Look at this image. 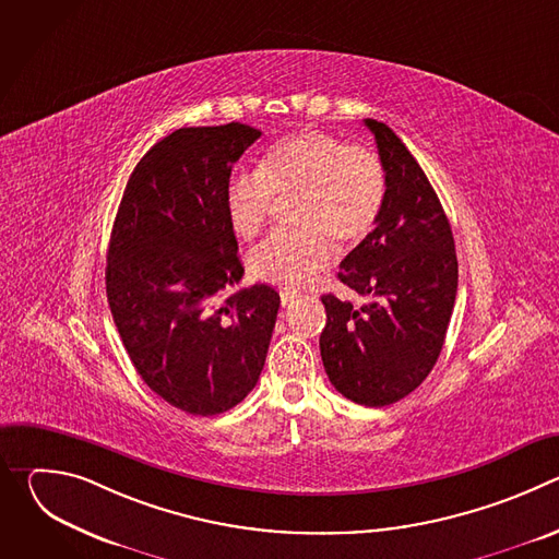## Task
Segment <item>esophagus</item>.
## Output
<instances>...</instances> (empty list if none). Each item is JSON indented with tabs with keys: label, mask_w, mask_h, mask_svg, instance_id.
Listing matches in <instances>:
<instances>
[{
	"label": "esophagus",
	"mask_w": 559,
	"mask_h": 559,
	"mask_svg": "<svg viewBox=\"0 0 559 559\" xmlns=\"http://www.w3.org/2000/svg\"><path fill=\"white\" fill-rule=\"evenodd\" d=\"M298 296H300V292H296V289H289V287L281 289V302H283V307H285V305H292Z\"/></svg>",
	"instance_id": "esophagus-1"
}]
</instances>
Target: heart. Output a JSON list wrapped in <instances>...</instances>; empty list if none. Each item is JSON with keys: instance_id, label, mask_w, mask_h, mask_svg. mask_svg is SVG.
Here are the masks:
<instances>
[{"instance_id": "b5f03b06", "label": "heart", "mask_w": 559, "mask_h": 559, "mask_svg": "<svg viewBox=\"0 0 559 559\" xmlns=\"http://www.w3.org/2000/svg\"><path fill=\"white\" fill-rule=\"evenodd\" d=\"M289 199L296 227L272 231L250 252L248 267L259 281L300 285L328 267L334 246L358 248L384 207V166L371 147L302 130L276 141L259 173H231L223 205L231 231L252 238L267 223L274 201Z\"/></svg>"}]
</instances>
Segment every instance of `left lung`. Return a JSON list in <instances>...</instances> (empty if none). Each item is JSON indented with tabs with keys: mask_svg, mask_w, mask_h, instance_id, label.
<instances>
[{
	"mask_svg": "<svg viewBox=\"0 0 559 559\" xmlns=\"http://www.w3.org/2000/svg\"><path fill=\"white\" fill-rule=\"evenodd\" d=\"M386 199L373 231L341 263L338 281L360 302L323 296L321 358L330 382L356 405L386 407L433 369L457 292L449 218L407 145L376 119Z\"/></svg>",
	"mask_w": 559,
	"mask_h": 559,
	"instance_id": "left-lung-1",
	"label": "left lung"
}]
</instances>
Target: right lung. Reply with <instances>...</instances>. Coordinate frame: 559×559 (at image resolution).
Segmentation results:
<instances>
[{
    "mask_svg": "<svg viewBox=\"0 0 559 559\" xmlns=\"http://www.w3.org/2000/svg\"><path fill=\"white\" fill-rule=\"evenodd\" d=\"M261 136L246 123L179 128L132 170L115 216L106 292L143 382L173 407L216 416L254 389L281 296L243 276L225 216L234 164Z\"/></svg>",
    "mask_w": 559,
    "mask_h": 559,
    "instance_id": "add662e5",
    "label": "right lung"
}]
</instances>
